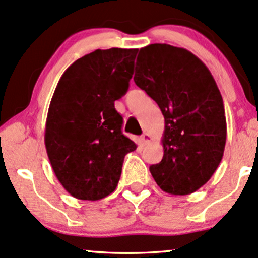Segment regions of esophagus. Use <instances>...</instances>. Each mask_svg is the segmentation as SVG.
<instances>
[{
  "label": "esophagus",
  "instance_id": "1",
  "mask_svg": "<svg viewBox=\"0 0 258 258\" xmlns=\"http://www.w3.org/2000/svg\"><path fill=\"white\" fill-rule=\"evenodd\" d=\"M141 143H143L144 145H146V144H149L150 141H151V135L150 134H147V133H144L143 135H141Z\"/></svg>",
  "mask_w": 258,
  "mask_h": 258
}]
</instances>
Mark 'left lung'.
Instances as JSON below:
<instances>
[{
    "mask_svg": "<svg viewBox=\"0 0 258 258\" xmlns=\"http://www.w3.org/2000/svg\"><path fill=\"white\" fill-rule=\"evenodd\" d=\"M134 82L164 117L163 158L150 172L164 192L189 195L216 172L227 140L223 98L210 69L190 51L167 43L140 48Z\"/></svg>",
    "mask_w": 258,
    "mask_h": 258,
    "instance_id": "left-lung-1",
    "label": "left lung"
}]
</instances>
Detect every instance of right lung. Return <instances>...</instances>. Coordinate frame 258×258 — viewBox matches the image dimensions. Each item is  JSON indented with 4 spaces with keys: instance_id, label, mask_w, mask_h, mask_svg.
I'll return each mask as SVG.
<instances>
[{
    "instance_id": "add662e5",
    "label": "right lung",
    "mask_w": 258,
    "mask_h": 258,
    "mask_svg": "<svg viewBox=\"0 0 258 258\" xmlns=\"http://www.w3.org/2000/svg\"><path fill=\"white\" fill-rule=\"evenodd\" d=\"M137 48L96 50L60 77L48 107L45 146L54 174L75 199L96 201L117 187L137 144L121 133L114 101L128 91Z\"/></svg>"
}]
</instances>
